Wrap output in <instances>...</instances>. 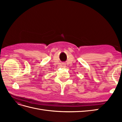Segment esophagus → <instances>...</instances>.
Instances as JSON below:
<instances>
[{
    "label": "esophagus",
    "instance_id": "esophagus-1",
    "mask_svg": "<svg viewBox=\"0 0 122 122\" xmlns=\"http://www.w3.org/2000/svg\"><path fill=\"white\" fill-rule=\"evenodd\" d=\"M62 66H63V67H65V65L64 64H63V65H62Z\"/></svg>",
    "mask_w": 122,
    "mask_h": 122
}]
</instances>
